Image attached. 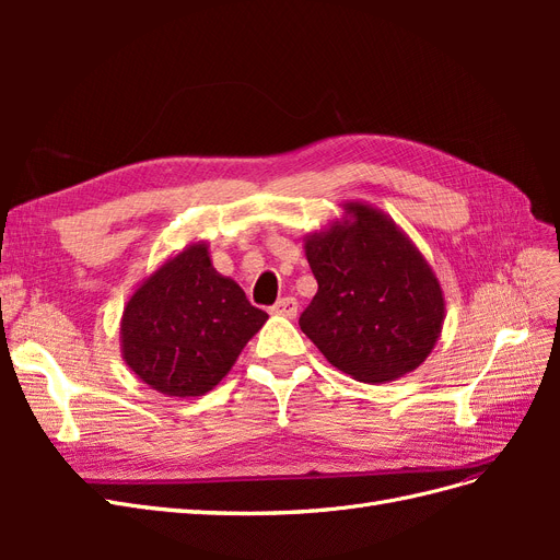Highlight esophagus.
Listing matches in <instances>:
<instances>
[{"mask_svg": "<svg viewBox=\"0 0 560 560\" xmlns=\"http://www.w3.org/2000/svg\"><path fill=\"white\" fill-rule=\"evenodd\" d=\"M270 313L273 315H282V317H296V313H299V303H296V299H292V296H284V299H280L273 308H270Z\"/></svg>", "mask_w": 560, "mask_h": 560, "instance_id": "esophagus-1", "label": "esophagus"}]
</instances>
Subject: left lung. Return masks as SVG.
<instances>
[{"label": "left lung", "instance_id": "1", "mask_svg": "<svg viewBox=\"0 0 560 560\" xmlns=\"http://www.w3.org/2000/svg\"><path fill=\"white\" fill-rule=\"evenodd\" d=\"M341 210L303 238L317 294L299 325L350 378L397 381L425 362L442 336L444 290L393 217L364 200H346Z\"/></svg>", "mask_w": 560, "mask_h": 560}]
</instances>
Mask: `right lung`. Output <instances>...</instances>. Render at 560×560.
<instances>
[{"instance_id": "add662e5", "label": "right lung", "mask_w": 560, "mask_h": 560, "mask_svg": "<svg viewBox=\"0 0 560 560\" xmlns=\"http://www.w3.org/2000/svg\"><path fill=\"white\" fill-rule=\"evenodd\" d=\"M266 319L238 282L217 273L210 245L196 241L135 287L121 315V354L156 393L200 397L229 374Z\"/></svg>"}]
</instances>
